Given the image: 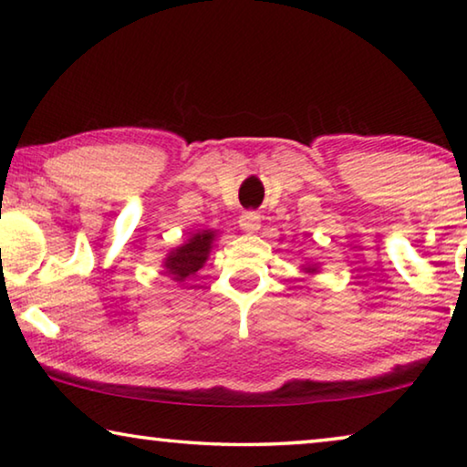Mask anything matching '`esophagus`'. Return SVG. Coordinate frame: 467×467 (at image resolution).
<instances>
[{
  "instance_id": "34e87169",
  "label": "esophagus",
  "mask_w": 467,
  "mask_h": 467,
  "mask_svg": "<svg viewBox=\"0 0 467 467\" xmlns=\"http://www.w3.org/2000/svg\"><path fill=\"white\" fill-rule=\"evenodd\" d=\"M239 223L244 233H257L259 226H262V216L257 212H244V214H241Z\"/></svg>"
}]
</instances>
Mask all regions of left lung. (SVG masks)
<instances>
[{
    "mask_svg": "<svg viewBox=\"0 0 467 467\" xmlns=\"http://www.w3.org/2000/svg\"><path fill=\"white\" fill-rule=\"evenodd\" d=\"M303 270H305V272H309V274H315V272H317V265H315V264H309V265H303Z\"/></svg>",
    "mask_w": 467,
    "mask_h": 467,
    "instance_id": "1",
    "label": "left lung"
}]
</instances>
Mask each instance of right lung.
<instances>
[{
  "instance_id": "right-lung-1",
  "label": "right lung",
  "mask_w": 467,
  "mask_h": 467,
  "mask_svg": "<svg viewBox=\"0 0 467 467\" xmlns=\"http://www.w3.org/2000/svg\"><path fill=\"white\" fill-rule=\"evenodd\" d=\"M216 239V231H202L195 233L192 239L172 249L167 259H164V274L171 275L175 282H183L189 275L200 272L205 259L212 251V243Z\"/></svg>"
}]
</instances>
